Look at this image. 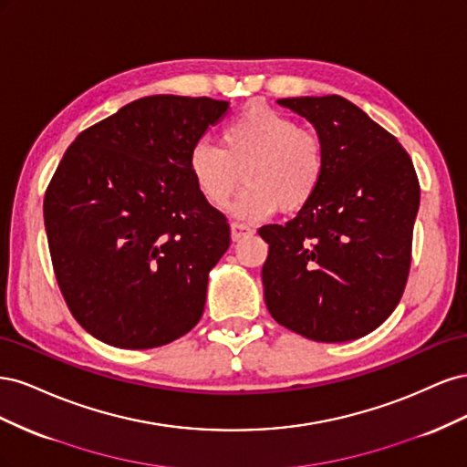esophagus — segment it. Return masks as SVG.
Instances as JSON below:
<instances>
[{"label": "esophagus", "instance_id": "34e87169", "mask_svg": "<svg viewBox=\"0 0 467 467\" xmlns=\"http://www.w3.org/2000/svg\"><path fill=\"white\" fill-rule=\"evenodd\" d=\"M251 234H253V228H249V225L239 223V222H232V239H234V242H239V239H244Z\"/></svg>", "mask_w": 467, "mask_h": 467}]
</instances>
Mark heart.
Masks as SVG:
<instances>
[{"mask_svg":"<svg viewBox=\"0 0 467 467\" xmlns=\"http://www.w3.org/2000/svg\"><path fill=\"white\" fill-rule=\"evenodd\" d=\"M222 145L201 140L189 153V171L202 199L223 208L242 185L234 212L242 218H265L278 208L296 214L314 202L329 158L323 138L298 129L290 117L253 103L222 130Z\"/></svg>","mask_w":467,"mask_h":467,"instance_id":"heart-1","label":"heart"}]
</instances>
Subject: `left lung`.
<instances>
[{"label": "left lung", "mask_w": 467, "mask_h": 467, "mask_svg": "<svg viewBox=\"0 0 467 467\" xmlns=\"http://www.w3.org/2000/svg\"><path fill=\"white\" fill-rule=\"evenodd\" d=\"M278 105L316 126L329 167L314 202L268 223L263 286L268 312L319 343L368 335L398 307L411 268L420 201L398 138L345 97H292Z\"/></svg>", "instance_id": "left-lung-1"}]
</instances>
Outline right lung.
Segmentation results:
<instances>
[{"instance_id": "obj_1", "label": "right lung", "mask_w": 467, "mask_h": 467, "mask_svg": "<svg viewBox=\"0 0 467 467\" xmlns=\"http://www.w3.org/2000/svg\"><path fill=\"white\" fill-rule=\"evenodd\" d=\"M210 97L151 95L83 130L45 194L56 282L99 341L155 348L204 312L230 223L208 204L189 153L228 110Z\"/></svg>"}]
</instances>
